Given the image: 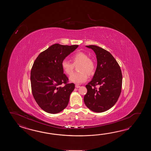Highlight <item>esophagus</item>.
Segmentation results:
<instances>
[{
  "label": "esophagus",
  "mask_w": 151,
  "mask_h": 151,
  "mask_svg": "<svg viewBox=\"0 0 151 151\" xmlns=\"http://www.w3.org/2000/svg\"><path fill=\"white\" fill-rule=\"evenodd\" d=\"M75 87L78 88H79V87H80V86H79V85H75Z\"/></svg>",
  "instance_id": "1"
}]
</instances>
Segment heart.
I'll return each instance as SVG.
<instances>
[{
    "label": "heart",
    "mask_w": 151,
    "mask_h": 151,
    "mask_svg": "<svg viewBox=\"0 0 151 151\" xmlns=\"http://www.w3.org/2000/svg\"><path fill=\"white\" fill-rule=\"evenodd\" d=\"M72 63L66 60L61 62V68L63 71L68 76L72 74L74 66L79 64L78 69L80 72L71 75L70 80L74 83H81L86 81L88 75L94 74L96 70V64L92 59L89 58L86 53L83 52H78L71 57Z\"/></svg>",
    "instance_id": "1"
}]
</instances>
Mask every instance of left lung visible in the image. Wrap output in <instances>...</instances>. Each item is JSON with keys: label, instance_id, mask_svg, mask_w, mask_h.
Masks as SVG:
<instances>
[{"label": "left lung", "instance_id": "left-lung-1", "mask_svg": "<svg viewBox=\"0 0 151 151\" xmlns=\"http://www.w3.org/2000/svg\"><path fill=\"white\" fill-rule=\"evenodd\" d=\"M96 55L97 66L92 80L86 85V106L95 112L106 111L118 101L122 87L120 67L109 52L96 45L86 46ZM98 86L99 88L97 89Z\"/></svg>", "mask_w": 151, "mask_h": 151}]
</instances>
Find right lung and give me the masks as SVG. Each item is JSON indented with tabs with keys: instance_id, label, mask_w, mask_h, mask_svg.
<instances>
[{
	"instance_id": "obj_1",
	"label": "right lung",
	"mask_w": 151,
	"mask_h": 151,
	"mask_svg": "<svg viewBox=\"0 0 151 151\" xmlns=\"http://www.w3.org/2000/svg\"><path fill=\"white\" fill-rule=\"evenodd\" d=\"M78 45L55 44L41 52L32 66V94L39 106L46 112L55 114L65 109L75 88L61 68V62Z\"/></svg>"
}]
</instances>
